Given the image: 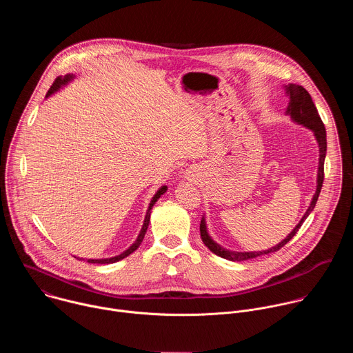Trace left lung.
Listing matches in <instances>:
<instances>
[{
	"label": "left lung",
	"mask_w": 353,
	"mask_h": 353,
	"mask_svg": "<svg viewBox=\"0 0 353 353\" xmlns=\"http://www.w3.org/2000/svg\"><path fill=\"white\" fill-rule=\"evenodd\" d=\"M286 92L289 94V106H288V114L292 116V119L294 121H297L299 124H303L305 127H309L316 138H317V142H319V146H320V162H319V179H317V191L313 196V201L312 204L309 207V210L306 211L305 216L301 218V221L297 223V226L290 232V234L282 240L279 244H276L275 247L272 248H268V250H264V251H254V253H239V251H229V250H225L222 248L219 244H216L208 234L207 232V226H205V221L204 218L201 219V223H199V233H201V239H203L204 244L212 251L214 254L225 259V260H229V261H245V260H251V259H256L259 256H263V254H270V253H275V251L281 250L296 233L297 230L300 229V226L303 225L305 219L310 215V212L314 210L316 207V203L319 199V195H320V191H321V187H323V181H324V159H325V154H327V135H325V127H324V123L317 112V108L313 102V99L310 96V93L300 85H294V83H290L286 86Z\"/></svg>",
	"instance_id": "obj_1"
}]
</instances>
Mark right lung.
I'll return each instance as SVG.
<instances>
[{"instance_id": "1", "label": "right lung", "mask_w": 353, "mask_h": 353, "mask_svg": "<svg viewBox=\"0 0 353 353\" xmlns=\"http://www.w3.org/2000/svg\"><path fill=\"white\" fill-rule=\"evenodd\" d=\"M71 79H72V75H65L64 78H63V77L56 78V81L53 82L52 86H50V89H48V92H47L46 96H50L53 92H56L61 85H65V83H67L68 81H71ZM166 190H168L166 185H163L162 188H159V191L155 194V196L152 198V201H150L149 210H148V212H146V216H145L142 229H141V232H139V236H138V239L135 240V243H134L128 250H125L124 253H121L120 256H116V257H112V259H105V260H88V263H90V264H94V263H96V264H113V263H116V261H120V260L125 259V257L130 256L131 253H134V251L139 247V244H141V241L143 240V236H145V233H146V229H148V225H149V218H150V210H152L154 204L159 199V196H161L163 192H166Z\"/></svg>"}]
</instances>
